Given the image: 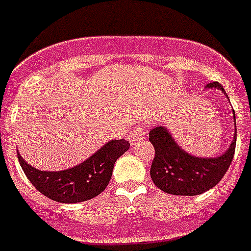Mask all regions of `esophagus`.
Here are the masks:
<instances>
[{"label":"esophagus","mask_w":251,"mask_h":251,"mask_svg":"<svg viewBox=\"0 0 251 251\" xmlns=\"http://www.w3.org/2000/svg\"><path fill=\"white\" fill-rule=\"evenodd\" d=\"M146 134H147V132H146V129L143 127L133 128V129L130 130L129 136H128V141L130 142V145L132 146H136L137 143H139V142L143 141V139L146 138Z\"/></svg>","instance_id":"1"}]
</instances>
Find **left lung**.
Segmentation results:
<instances>
[{"label": "left lung", "mask_w": 251, "mask_h": 251, "mask_svg": "<svg viewBox=\"0 0 251 251\" xmlns=\"http://www.w3.org/2000/svg\"><path fill=\"white\" fill-rule=\"evenodd\" d=\"M206 86L217 88L226 94L223 85L216 81ZM150 141L154 147L151 166V178L154 185L171 195L195 196L215 187L226 174L234 158L236 130L227 151L215 158H201L185 152L162 126H156L151 130Z\"/></svg>", "instance_id": "8db88e82"}]
</instances>
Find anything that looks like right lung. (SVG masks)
Returning <instances> with one entry per match:
<instances>
[{"mask_svg":"<svg viewBox=\"0 0 251 251\" xmlns=\"http://www.w3.org/2000/svg\"><path fill=\"white\" fill-rule=\"evenodd\" d=\"M129 150L126 139H113L73 168L56 172L36 170L17 152L20 165L37 191L61 203H76L94 199L105 190L115 161Z\"/></svg>","mask_w":251,"mask_h":251,"instance_id":"1","label":"right lung"}]
</instances>
